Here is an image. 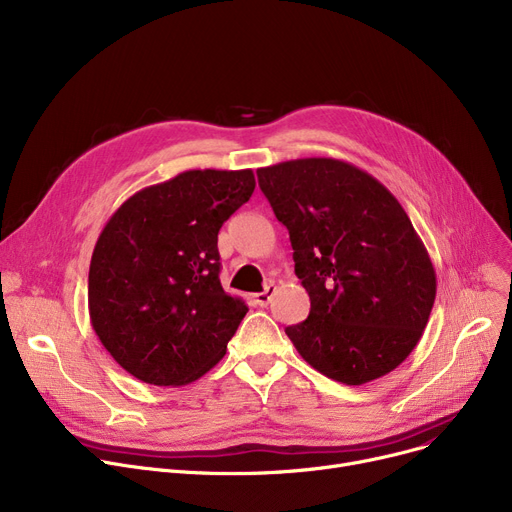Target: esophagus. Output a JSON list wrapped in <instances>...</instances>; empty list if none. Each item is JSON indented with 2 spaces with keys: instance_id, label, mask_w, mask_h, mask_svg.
Segmentation results:
<instances>
[{
  "instance_id": "1",
  "label": "esophagus",
  "mask_w": 512,
  "mask_h": 512,
  "mask_svg": "<svg viewBox=\"0 0 512 512\" xmlns=\"http://www.w3.org/2000/svg\"><path fill=\"white\" fill-rule=\"evenodd\" d=\"M274 294H276V286H274V282L265 284V290H263V292H257V294H253V303H255V305H259V307H265L267 303L272 301Z\"/></svg>"
}]
</instances>
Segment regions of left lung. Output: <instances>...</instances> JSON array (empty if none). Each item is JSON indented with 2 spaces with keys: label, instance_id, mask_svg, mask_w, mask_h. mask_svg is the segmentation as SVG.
<instances>
[{
  "label": "left lung",
  "instance_id": "obj_1",
  "mask_svg": "<svg viewBox=\"0 0 512 512\" xmlns=\"http://www.w3.org/2000/svg\"><path fill=\"white\" fill-rule=\"evenodd\" d=\"M290 234L309 317L286 334L326 378L361 386L417 346L436 299V272L407 211L367 172L330 157L257 170Z\"/></svg>",
  "mask_w": 512,
  "mask_h": 512
}]
</instances>
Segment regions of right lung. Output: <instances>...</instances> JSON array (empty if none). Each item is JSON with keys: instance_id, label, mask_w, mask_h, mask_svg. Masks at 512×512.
I'll return each instance as SVG.
<instances>
[{"instance_id": "add662e5", "label": "right lung", "mask_w": 512, "mask_h": 512, "mask_svg": "<svg viewBox=\"0 0 512 512\" xmlns=\"http://www.w3.org/2000/svg\"><path fill=\"white\" fill-rule=\"evenodd\" d=\"M253 191V170H188L134 193L101 230L91 326L137 380L184 386L226 355L249 307L220 284L218 232Z\"/></svg>"}]
</instances>
